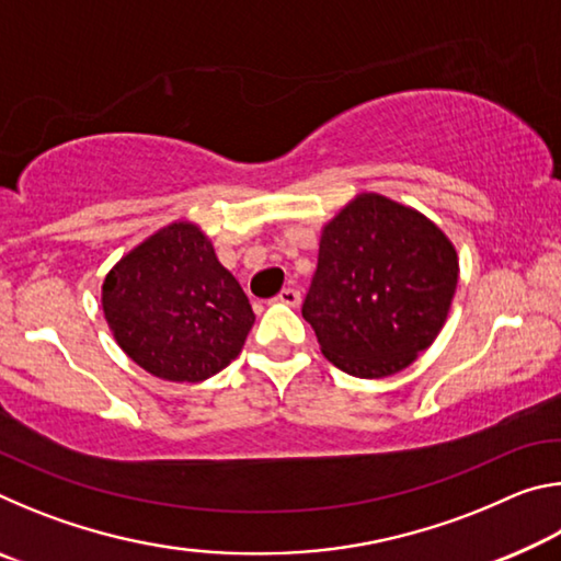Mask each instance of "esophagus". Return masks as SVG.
<instances>
[{"instance_id": "1", "label": "esophagus", "mask_w": 561, "mask_h": 561, "mask_svg": "<svg viewBox=\"0 0 561 561\" xmlns=\"http://www.w3.org/2000/svg\"><path fill=\"white\" fill-rule=\"evenodd\" d=\"M274 301L287 304V307H299L301 294H299V289H291V287H287V289H282V291L277 294V297H274Z\"/></svg>"}]
</instances>
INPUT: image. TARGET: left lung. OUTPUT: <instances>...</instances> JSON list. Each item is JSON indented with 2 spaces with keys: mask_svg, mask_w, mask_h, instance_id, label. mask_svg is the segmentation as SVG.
I'll return each instance as SVG.
<instances>
[{
  "mask_svg": "<svg viewBox=\"0 0 561 561\" xmlns=\"http://www.w3.org/2000/svg\"><path fill=\"white\" fill-rule=\"evenodd\" d=\"M458 272V252L433 220L386 195L358 193L321 227L301 317L341 371L393 376L440 334Z\"/></svg>",
  "mask_w": 561,
  "mask_h": 561,
  "instance_id": "8db88e82",
  "label": "left lung"
}]
</instances>
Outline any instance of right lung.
<instances>
[{
	"label": "right lung",
	"mask_w": 561,
	"mask_h": 561,
	"mask_svg": "<svg viewBox=\"0 0 561 561\" xmlns=\"http://www.w3.org/2000/svg\"><path fill=\"white\" fill-rule=\"evenodd\" d=\"M101 307L126 356L175 383L220 374L254 324L240 282L190 220L160 227L123 254L103 279Z\"/></svg>",
	"instance_id": "obj_1"
}]
</instances>
